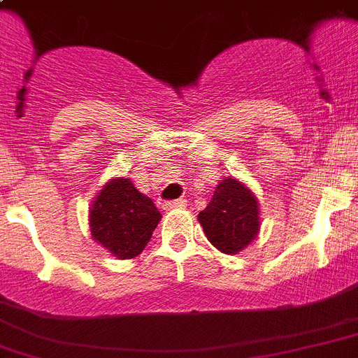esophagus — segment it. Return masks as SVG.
Instances as JSON below:
<instances>
[{
    "label": "esophagus",
    "instance_id": "esophagus-1",
    "mask_svg": "<svg viewBox=\"0 0 358 358\" xmlns=\"http://www.w3.org/2000/svg\"><path fill=\"white\" fill-rule=\"evenodd\" d=\"M185 205H187L185 199H173V201L164 203V208H166V210H171V208H183Z\"/></svg>",
    "mask_w": 358,
    "mask_h": 358
}]
</instances>
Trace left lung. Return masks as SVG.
Segmentation results:
<instances>
[{
	"label": "left lung",
	"instance_id": "8db88e82",
	"mask_svg": "<svg viewBox=\"0 0 358 358\" xmlns=\"http://www.w3.org/2000/svg\"><path fill=\"white\" fill-rule=\"evenodd\" d=\"M198 221L212 246L227 255H237L259 234V201L243 182L224 178L215 187L207 208L199 212Z\"/></svg>",
	"mask_w": 358,
	"mask_h": 358
}]
</instances>
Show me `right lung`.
Masks as SVG:
<instances>
[{"label":"right lung","mask_w":358,"mask_h":358,"mask_svg":"<svg viewBox=\"0 0 358 358\" xmlns=\"http://www.w3.org/2000/svg\"><path fill=\"white\" fill-rule=\"evenodd\" d=\"M153 199L137 191L130 178H112L103 185L89 212L92 239L117 259H134L150 243L160 221Z\"/></svg>","instance_id":"obj_1"}]
</instances>
